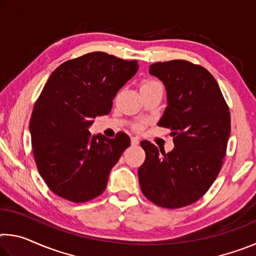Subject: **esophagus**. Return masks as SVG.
<instances>
[{"label":"esophagus","instance_id":"esophagus-1","mask_svg":"<svg viewBox=\"0 0 256 256\" xmlns=\"http://www.w3.org/2000/svg\"><path fill=\"white\" fill-rule=\"evenodd\" d=\"M138 144H140V140H138V138H134V136L131 138V144L132 146H138Z\"/></svg>","mask_w":256,"mask_h":256}]
</instances>
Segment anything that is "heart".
<instances>
[{
  "mask_svg": "<svg viewBox=\"0 0 256 256\" xmlns=\"http://www.w3.org/2000/svg\"><path fill=\"white\" fill-rule=\"evenodd\" d=\"M158 81H156V80H146V81H144V86H149V84H157ZM142 126H144V123H138V124H136L134 125V128L136 130H141L142 128Z\"/></svg>",
  "mask_w": 256,
  "mask_h": 256,
  "instance_id": "b5f03b06",
  "label": "heart"
}]
</instances>
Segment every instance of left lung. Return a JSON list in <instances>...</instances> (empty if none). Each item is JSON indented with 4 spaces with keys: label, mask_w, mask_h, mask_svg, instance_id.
<instances>
[{
    "label": "left lung",
    "mask_w": 256,
    "mask_h": 256,
    "mask_svg": "<svg viewBox=\"0 0 256 256\" xmlns=\"http://www.w3.org/2000/svg\"><path fill=\"white\" fill-rule=\"evenodd\" d=\"M162 81L167 107L159 126L172 130L175 148L166 154L142 141L146 160L138 183L154 204L177 209L196 202L222 170L230 134V112L218 84L201 66L184 60L151 64Z\"/></svg>",
    "instance_id": "8db88e82"
}]
</instances>
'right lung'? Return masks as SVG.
Listing matches in <instances>:
<instances>
[{
  "label": "right lung",
  "mask_w": 256,
  "mask_h": 256,
  "mask_svg": "<svg viewBox=\"0 0 256 256\" xmlns=\"http://www.w3.org/2000/svg\"><path fill=\"white\" fill-rule=\"evenodd\" d=\"M138 60L94 52L66 60L52 73L34 102L29 131L38 172L52 192L71 202L92 200L130 146L128 134L114 138L88 128L110 114L112 99L136 74Z\"/></svg>",
  "instance_id": "1"
}]
</instances>
